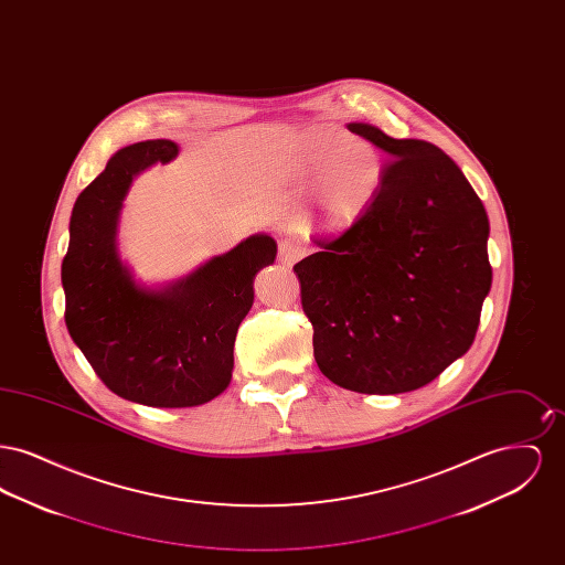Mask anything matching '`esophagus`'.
I'll return each mask as SVG.
<instances>
[{"mask_svg": "<svg viewBox=\"0 0 565 565\" xmlns=\"http://www.w3.org/2000/svg\"><path fill=\"white\" fill-rule=\"evenodd\" d=\"M302 256V247L295 239H281L279 242V263L284 267H292L295 263L300 260Z\"/></svg>", "mask_w": 565, "mask_h": 565, "instance_id": "34e87169", "label": "esophagus"}]
</instances>
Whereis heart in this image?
Here are the masks:
<instances>
[{"label": "heart", "mask_w": 565, "mask_h": 565, "mask_svg": "<svg viewBox=\"0 0 565 565\" xmlns=\"http://www.w3.org/2000/svg\"><path fill=\"white\" fill-rule=\"evenodd\" d=\"M302 171L318 180L316 214L328 231H345L375 201L383 184V159L366 141L320 127L305 141Z\"/></svg>", "instance_id": "1"}]
</instances>
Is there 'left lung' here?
Returning a JSON list of instances; mask_svg holds the SVG:
<instances>
[{
    "label": "left lung",
    "mask_w": 565,
    "mask_h": 565,
    "mask_svg": "<svg viewBox=\"0 0 565 565\" xmlns=\"http://www.w3.org/2000/svg\"><path fill=\"white\" fill-rule=\"evenodd\" d=\"M351 134L387 154L383 184L337 239L296 263L323 375L360 394L428 385L470 350L491 288L489 220L440 148L373 125Z\"/></svg>",
    "instance_id": "1"
}]
</instances>
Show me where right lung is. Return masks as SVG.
I'll list each match as a JSON object with an SVG mask.
<instances>
[{
	"mask_svg": "<svg viewBox=\"0 0 565 565\" xmlns=\"http://www.w3.org/2000/svg\"><path fill=\"white\" fill-rule=\"evenodd\" d=\"M178 157L171 139L118 150L76 199L61 265L70 337L109 390L131 403L184 408L210 403L233 376L239 323L256 273L277 243L252 235L189 277L148 290L118 254V215L135 175Z\"/></svg>",
	"mask_w": 565,
	"mask_h": 565,
	"instance_id": "add662e5",
	"label": "right lung"
}]
</instances>
